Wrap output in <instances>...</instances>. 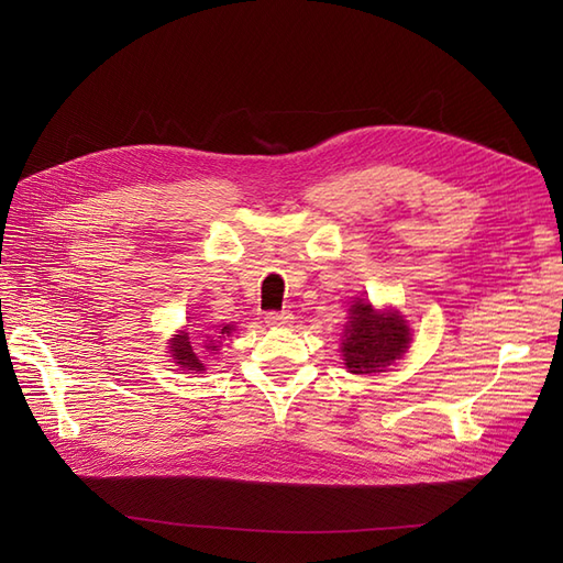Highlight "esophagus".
<instances>
[{"instance_id": "34e87169", "label": "esophagus", "mask_w": 563, "mask_h": 563, "mask_svg": "<svg viewBox=\"0 0 563 563\" xmlns=\"http://www.w3.org/2000/svg\"><path fill=\"white\" fill-rule=\"evenodd\" d=\"M291 319H294L291 312H267L265 314L267 327H288V323H291Z\"/></svg>"}]
</instances>
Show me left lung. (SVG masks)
I'll use <instances>...</instances> for the list:
<instances>
[{"instance_id":"1","label":"left lung","mask_w":563,"mask_h":563,"mask_svg":"<svg viewBox=\"0 0 563 563\" xmlns=\"http://www.w3.org/2000/svg\"><path fill=\"white\" fill-rule=\"evenodd\" d=\"M411 343L408 321L397 310H376L364 298H356L350 308L347 327L343 331V362L350 373H383L401 360Z\"/></svg>"}]
</instances>
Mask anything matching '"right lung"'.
<instances>
[{
    "mask_svg": "<svg viewBox=\"0 0 563 563\" xmlns=\"http://www.w3.org/2000/svg\"><path fill=\"white\" fill-rule=\"evenodd\" d=\"M234 331L232 323H223V327H211L207 329V333H201V347L211 354H216V350L220 347V343ZM199 345V343H197ZM168 352H172L174 362L180 366V371H187V373H203L207 368H203V362L199 360V354L195 352V343L190 340V335H187L185 331H180L176 338L168 340Z\"/></svg>",
    "mask_w": 563,
    "mask_h": 563,
    "instance_id": "1",
    "label": "right lung"
}]
</instances>
